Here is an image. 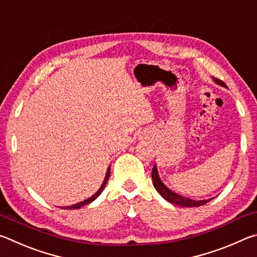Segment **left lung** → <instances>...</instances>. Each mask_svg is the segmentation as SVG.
Masks as SVG:
<instances>
[{
  "label": "left lung",
  "mask_w": 257,
  "mask_h": 257,
  "mask_svg": "<svg viewBox=\"0 0 257 257\" xmlns=\"http://www.w3.org/2000/svg\"><path fill=\"white\" fill-rule=\"evenodd\" d=\"M214 81L216 82V84L225 87V84L222 80L214 79ZM152 180H153V185L155 187V189L158 190V193L161 195V196H162L165 201L170 202L172 204H176V205H179L182 207H196V206H202V205H204V204H206L207 202L212 201V198L205 199V201H194V199L184 197V196H181V195L175 193V191L170 190L167 186L163 184L162 180L160 179L156 164L154 165V168L152 169Z\"/></svg>",
  "instance_id": "8db88e82"
}]
</instances>
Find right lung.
Instances as JSON below:
<instances>
[{
	"mask_svg": "<svg viewBox=\"0 0 257 257\" xmlns=\"http://www.w3.org/2000/svg\"><path fill=\"white\" fill-rule=\"evenodd\" d=\"M108 178H110V168H107L106 175H105V178H104V181H103L102 186L99 187V189L96 191V193H95V194L93 195L92 197L87 198V199H85V201H82V202L77 203V204H75V205L66 206V207H63V208H66V210H77V208H80L81 206L87 205V204H89V203H92L93 201H95V199H96V198L99 196V195H101V193L103 191V189L105 188V186H106V182H107V180H108Z\"/></svg>",
	"mask_w": 257,
	"mask_h": 257,
	"instance_id": "add662e5",
	"label": "right lung"
}]
</instances>
